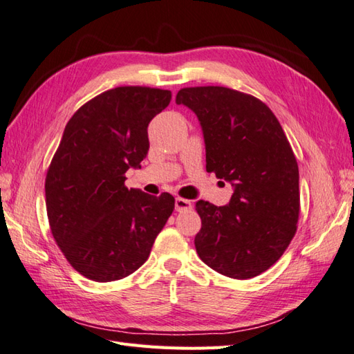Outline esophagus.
<instances>
[{
    "instance_id": "obj_1",
    "label": "esophagus",
    "mask_w": 354,
    "mask_h": 354,
    "mask_svg": "<svg viewBox=\"0 0 354 354\" xmlns=\"http://www.w3.org/2000/svg\"><path fill=\"white\" fill-rule=\"evenodd\" d=\"M192 207V203L189 200H185V198H176V210L177 212H185V210H189Z\"/></svg>"
}]
</instances>
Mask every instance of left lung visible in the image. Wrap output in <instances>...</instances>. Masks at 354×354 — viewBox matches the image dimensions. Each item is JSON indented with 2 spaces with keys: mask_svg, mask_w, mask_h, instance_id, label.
Masks as SVG:
<instances>
[{
  "mask_svg": "<svg viewBox=\"0 0 354 354\" xmlns=\"http://www.w3.org/2000/svg\"><path fill=\"white\" fill-rule=\"evenodd\" d=\"M176 103L198 118L206 169L233 186L225 206L195 204L197 253L223 276L256 277L279 261L297 232L298 165L285 131L261 100L223 86L180 89Z\"/></svg>",
  "mask_w": 354,
  "mask_h": 354,
  "instance_id": "1",
  "label": "left lung"
}]
</instances>
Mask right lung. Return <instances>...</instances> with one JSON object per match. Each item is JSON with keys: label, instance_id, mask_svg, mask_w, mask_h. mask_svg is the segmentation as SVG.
<instances>
[{"label": "right lung", "instance_id": "obj_1", "mask_svg": "<svg viewBox=\"0 0 354 354\" xmlns=\"http://www.w3.org/2000/svg\"><path fill=\"white\" fill-rule=\"evenodd\" d=\"M171 92L121 86L100 93L68 121L45 178L51 233L75 271L95 281L130 276L150 256L174 210V197L125 187L140 168L148 124Z\"/></svg>", "mask_w": 354, "mask_h": 354}]
</instances>
